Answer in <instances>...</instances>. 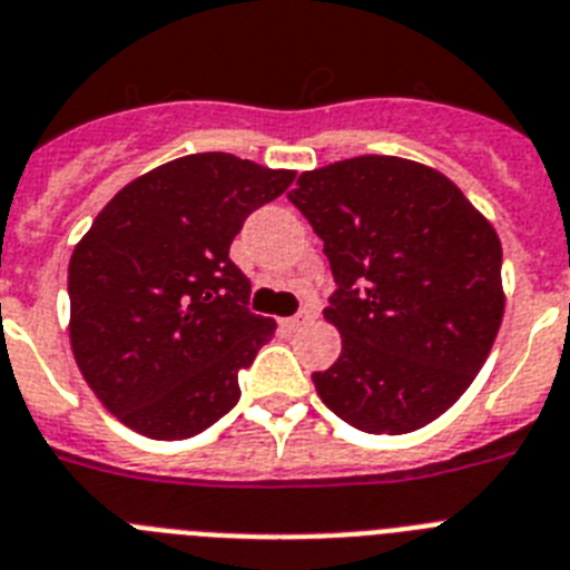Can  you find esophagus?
<instances>
[{
    "label": "esophagus",
    "mask_w": 570,
    "mask_h": 570,
    "mask_svg": "<svg viewBox=\"0 0 570 570\" xmlns=\"http://www.w3.org/2000/svg\"><path fill=\"white\" fill-rule=\"evenodd\" d=\"M313 318H315L313 309H304V313H298V315L281 318V327H284L286 333H295V330H298V327H304V324H307V322H313Z\"/></svg>",
    "instance_id": "obj_1"
}]
</instances>
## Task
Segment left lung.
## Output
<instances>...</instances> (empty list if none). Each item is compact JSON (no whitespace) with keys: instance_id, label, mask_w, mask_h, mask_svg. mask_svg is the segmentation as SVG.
Instances as JSON below:
<instances>
[{"instance_id":"left-lung-1","label":"left lung","mask_w":570,"mask_h":570,"mask_svg":"<svg viewBox=\"0 0 570 570\" xmlns=\"http://www.w3.org/2000/svg\"><path fill=\"white\" fill-rule=\"evenodd\" d=\"M338 293L324 309L342 336L315 391L367 434L417 432L470 389L504 318L501 240L440 170L356 156L304 170L289 194Z\"/></svg>"}]
</instances>
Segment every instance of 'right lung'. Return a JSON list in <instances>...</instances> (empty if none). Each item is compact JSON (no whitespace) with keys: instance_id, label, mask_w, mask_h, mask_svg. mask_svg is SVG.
Instances as JSON below:
<instances>
[{"instance_id":"add662e5","label":"right lung","mask_w":570,"mask_h":570,"mask_svg":"<svg viewBox=\"0 0 570 570\" xmlns=\"http://www.w3.org/2000/svg\"><path fill=\"white\" fill-rule=\"evenodd\" d=\"M295 170L194 153L127 181L69 261V342L100 405L153 440L205 432L240 400L237 374L275 336L248 313L228 257L243 219Z\"/></svg>"}]
</instances>
